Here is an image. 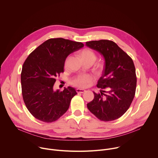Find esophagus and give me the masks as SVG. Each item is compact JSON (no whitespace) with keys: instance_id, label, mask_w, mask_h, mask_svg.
<instances>
[{"instance_id":"1","label":"esophagus","mask_w":158,"mask_h":158,"mask_svg":"<svg viewBox=\"0 0 158 158\" xmlns=\"http://www.w3.org/2000/svg\"><path fill=\"white\" fill-rule=\"evenodd\" d=\"M76 91H77V93H84V92H85V90L82 89H79V88H77L76 89Z\"/></svg>"}]
</instances>
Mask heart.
I'll use <instances>...</instances> for the list:
<instances>
[{
    "label": "heart",
    "mask_w": 158,
    "mask_h": 158,
    "mask_svg": "<svg viewBox=\"0 0 158 158\" xmlns=\"http://www.w3.org/2000/svg\"><path fill=\"white\" fill-rule=\"evenodd\" d=\"M80 57L82 60H93L94 62L96 60V56L94 53L89 49H84L80 52ZM67 59L65 61V67L67 66ZM93 80V77L89 74H82L77 76L73 80V84L80 87H85L89 82Z\"/></svg>",
    "instance_id": "obj_1"
}]
</instances>
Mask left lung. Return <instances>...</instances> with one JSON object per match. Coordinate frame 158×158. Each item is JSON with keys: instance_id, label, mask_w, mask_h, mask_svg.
I'll list each match as a JSON object with an SVG mask.
<instances>
[{"instance_id": "8db88e82", "label": "left lung", "mask_w": 158, "mask_h": 158, "mask_svg": "<svg viewBox=\"0 0 158 158\" xmlns=\"http://www.w3.org/2000/svg\"><path fill=\"white\" fill-rule=\"evenodd\" d=\"M85 46L98 52L104 59V67L98 87L99 94L87 103L90 112L98 119L110 121L121 117L129 109L136 87V69L132 59L113 41L93 40ZM106 88L107 92L102 89Z\"/></svg>"}]
</instances>
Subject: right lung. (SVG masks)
Masks as SVG:
<instances>
[{"instance_id": "obj_1", "label": "right lung", "mask_w": 158, "mask_h": 158, "mask_svg": "<svg viewBox=\"0 0 158 158\" xmlns=\"http://www.w3.org/2000/svg\"><path fill=\"white\" fill-rule=\"evenodd\" d=\"M84 47L81 42L63 38L50 39L37 48L26 59L21 73L22 97L36 119L52 123L62 116L77 94L74 88L54 90L56 77L64 72L66 58Z\"/></svg>"}]
</instances>
